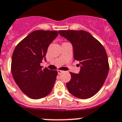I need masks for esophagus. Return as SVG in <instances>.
Returning <instances> with one entry per match:
<instances>
[{"mask_svg":"<svg viewBox=\"0 0 122 122\" xmlns=\"http://www.w3.org/2000/svg\"><path fill=\"white\" fill-rule=\"evenodd\" d=\"M64 71L62 70H57V73H58V74H61V73H63Z\"/></svg>","mask_w":122,"mask_h":122,"instance_id":"1","label":"esophagus"}]
</instances>
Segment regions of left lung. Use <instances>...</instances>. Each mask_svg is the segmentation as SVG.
<instances>
[{"label": "left lung", "instance_id": "left-lung-1", "mask_svg": "<svg viewBox=\"0 0 122 122\" xmlns=\"http://www.w3.org/2000/svg\"><path fill=\"white\" fill-rule=\"evenodd\" d=\"M59 33L71 43L73 57L80 62L78 74L70 72L66 83L69 92L80 99L94 96L104 84L109 63L104 47L91 33L84 30H60Z\"/></svg>", "mask_w": 122, "mask_h": 122}]
</instances>
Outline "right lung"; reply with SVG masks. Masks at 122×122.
Instances as JSON below:
<instances>
[{"instance_id": "right-lung-1", "label": "right lung", "mask_w": 122, "mask_h": 122, "mask_svg": "<svg viewBox=\"0 0 122 122\" xmlns=\"http://www.w3.org/2000/svg\"><path fill=\"white\" fill-rule=\"evenodd\" d=\"M57 31L35 30L16 46L11 61V72L21 91L38 99L47 96L53 88L57 71L41 66L48 47L57 37Z\"/></svg>"}]
</instances>
